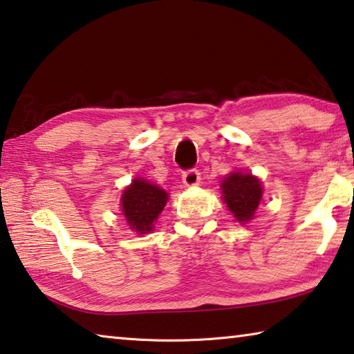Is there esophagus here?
I'll return each mask as SVG.
<instances>
[{
	"label": "esophagus",
	"mask_w": 354,
	"mask_h": 354,
	"mask_svg": "<svg viewBox=\"0 0 354 354\" xmlns=\"http://www.w3.org/2000/svg\"><path fill=\"white\" fill-rule=\"evenodd\" d=\"M200 171L195 170V169H190V170H185L183 173V183L184 185H187V187H192V185H196L200 183Z\"/></svg>",
	"instance_id": "34e87169"
}]
</instances>
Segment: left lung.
<instances>
[{
    "label": "left lung",
    "instance_id": "obj_1",
    "mask_svg": "<svg viewBox=\"0 0 354 354\" xmlns=\"http://www.w3.org/2000/svg\"><path fill=\"white\" fill-rule=\"evenodd\" d=\"M221 194L230 211L243 223L253 218L254 211L262 198V187L259 179L251 175L234 171L221 183Z\"/></svg>",
    "mask_w": 354,
    "mask_h": 354
}]
</instances>
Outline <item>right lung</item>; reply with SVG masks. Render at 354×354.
Returning <instances> with one entry per match:
<instances>
[{
    "instance_id": "1",
    "label": "right lung",
    "mask_w": 354,
    "mask_h": 354,
    "mask_svg": "<svg viewBox=\"0 0 354 354\" xmlns=\"http://www.w3.org/2000/svg\"><path fill=\"white\" fill-rule=\"evenodd\" d=\"M169 195L158 185L143 179H134L133 184L123 192L122 209L129 226L139 234H147L153 230V223L162 212Z\"/></svg>"
}]
</instances>
